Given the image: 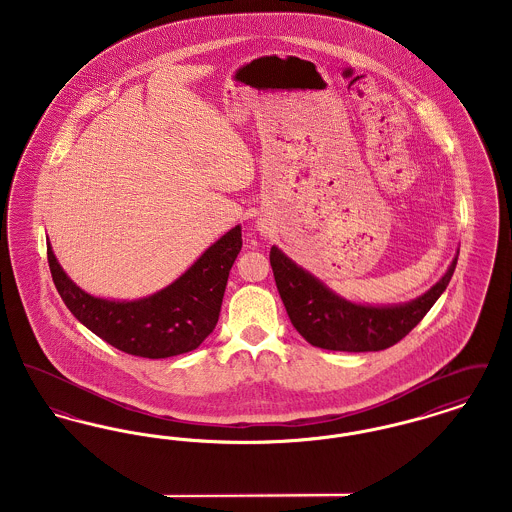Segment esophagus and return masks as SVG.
I'll return each mask as SVG.
<instances>
[{"instance_id": "1", "label": "esophagus", "mask_w": 512, "mask_h": 512, "mask_svg": "<svg viewBox=\"0 0 512 512\" xmlns=\"http://www.w3.org/2000/svg\"><path fill=\"white\" fill-rule=\"evenodd\" d=\"M259 230H261L263 234H268L267 224H259Z\"/></svg>"}]
</instances>
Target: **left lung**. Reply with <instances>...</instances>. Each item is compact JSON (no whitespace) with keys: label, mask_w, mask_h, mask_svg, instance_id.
Returning <instances> with one entry per match:
<instances>
[{"label":"left lung","mask_w":512,"mask_h":512,"mask_svg":"<svg viewBox=\"0 0 512 512\" xmlns=\"http://www.w3.org/2000/svg\"><path fill=\"white\" fill-rule=\"evenodd\" d=\"M459 251L428 292L405 303H357L328 288L307 268L272 245L270 265L293 328L311 345L328 351H382L403 340L449 286Z\"/></svg>","instance_id":"8db88e82"}]
</instances>
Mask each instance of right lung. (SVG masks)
<instances>
[{
	"label": "right lung",
	"instance_id": "1",
	"mask_svg": "<svg viewBox=\"0 0 512 512\" xmlns=\"http://www.w3.org/2000/svg\"><path fill=\"white\" fill-rule=\"evenodd\" d=\"M242 249L236 224L159 292L107 299L84 292L59 265L48 240L53 284L78 322L128 355L167 359L197 349L215 330L228 274Z\"/></svg>",
	"mask_w": 512,
	"mask_h": 512
}]
</instances>
